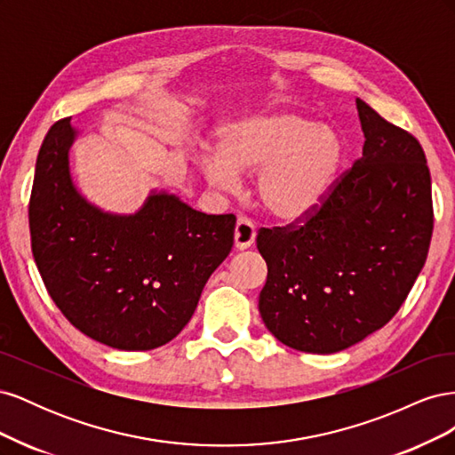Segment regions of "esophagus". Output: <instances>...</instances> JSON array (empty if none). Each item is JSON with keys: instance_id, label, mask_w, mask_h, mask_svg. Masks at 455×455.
<instances>
[{"instance_id": "34e87169", "label": "esophagus", "mask_w": 455, "mask_h": 455, "mask_svg": "<svg viewBox=\"0 0 455 455\" xmlns=\"http://www.w3.org/2000/svg\"><path fill=\"white\" fill-rule=\"evenodd\" d=\"M256 239V226L251 222L249 218H239L235 224V246L239 251L249 249L254 244Z\"/></svg>"}]
</instances>
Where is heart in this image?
Segmentation results:
<instances>
[{"mask_svg": "<svg viewBox=\"0 0 455 455\" xmlns=\"http://www.w3.org/2000/svg\"><path fill=\"white\" fill-rule=\"evenodd\" d=\"M343 161L339 136L294 112H264L228 129L220 156L203 161L216 188L237 184V172H254L264 209L281 220L313 212L334 186Z\"/></svg>", "mask_w": 455, "mask_h": 455, "instance_id": "b5f03b06", "label": "heart"}]
</instances>
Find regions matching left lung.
<instances>
[{
    "label": "left lung",
    "mask_w": 455,
    "mask_h": 455,
    "mask_svg": "<svg viewBox=\"0 0 455 455\" xmlns=\"http://www.w3.org/2000/svg\"><path fill=\"white\" fill-rule=\"evenodd\" d=\"M356 109L363 157L313 212L256 237L267 264L261 319L304 353H338L387 324L431 244V174L421 144L361 99Z\"/></svg>",
    "instance_id": "left-lung-1"
}]
</instances>
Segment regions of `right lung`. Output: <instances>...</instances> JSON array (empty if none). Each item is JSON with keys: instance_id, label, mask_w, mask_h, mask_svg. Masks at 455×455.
I'll use <instances>...</instances> for the list:
<instances>
[{"instance_id": "obj_1", "label": "right lung", "mask_w": 455, "mask_h": 455, "mask_svg": "<svg viewBox=\"0 0 455 455\" xmlns=\"http://www.w3.org/2000/svg\"><path fill=\"white\" fill-rule=\"evenodd\" d=\"M70 117L41 144L30 196L32 252L49 296L79 332L149 351L182 332L233 246L235 216L197 212L169 194L131 216L96 209L76 189Z\"/></svg>"}]
</instances>
